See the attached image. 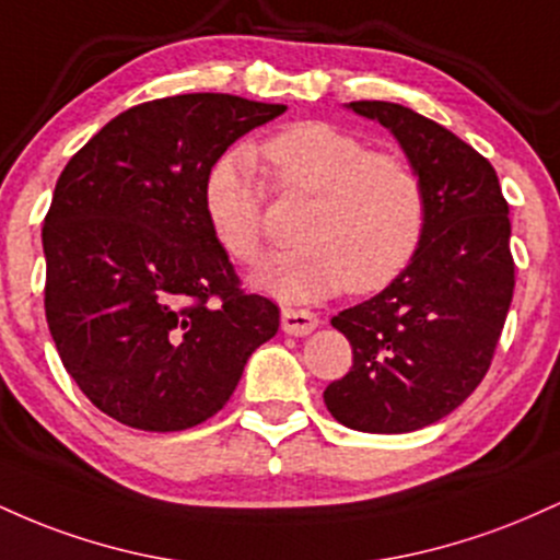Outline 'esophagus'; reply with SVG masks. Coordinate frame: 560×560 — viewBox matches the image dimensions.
I'll return each instance as SVG.
<instances>
[{"label":"esophagus","mask_w":560,"mask_h":560,"mask_svg":"<svg viewBox=\"0 0 560 560\" xmlns=\"http://www.w3.org/2000/svg\"><path fill=\"white\" fill-rule=\"evenodd\" d=\"M316 326V313L300 311V307H284V311H281V329L292 334V337H305V334H311Z\"/></svg>","instance_id":"esophagus-1"}]
</instances>
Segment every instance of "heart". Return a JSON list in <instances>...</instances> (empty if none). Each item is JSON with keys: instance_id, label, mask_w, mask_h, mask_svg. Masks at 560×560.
I'll list each match as a JSON object with an SVG mask.
<instances>
[{"instance_id": "1", "label": "heart", "mask_w": 560, "mask_h": 560, "mask_svg": "<svg viewBox=\"0 0 560 560\" xmlns=\"http://www.w3.org/2000/svg\"><path fill=\"white\" fill-rule=\"evenodd\" d=\"M279 197L311 199L294 240L300 247L262 268L258 284L281 300H316L347 289L371 294L389 287L419 255L429 223V195L419 168L374 152L355 133L302 120L260 144ZM202 210L223 253L255 266L266 244V186L244 150L210 163Z\"/></svg>"}]
</instances>
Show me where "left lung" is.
Instances as JSON below:
<instances>
[{
  "instance_id": "left-lung-1",
  "label": "left lung",
  "mask_w": 560,
  "mask_h": 560,
  "mask_svg": "<svg viewBox=\"0 0 560 560\" xmlns=\"http://www.w3.org/2000/svg\"><path fill=\"white\" fill-rule=\"evenodd\" d=\"M395 133L429 195L427 236L400 279L331 318L352 369L324 392L347 429L402 434L445 419L479 387L511 307V221L490 160L395 102H350Z\"/></svg>"
}]
</instances>
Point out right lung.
<instances>
[{"mask_svg": "<svg viewBox=\"0 0 560 560\" xmlns=\"http://www.w3.org/2000/svg\"><path fill=\"white\" fill-rule=\"evenodd\" d=\"M287 105L176 94L115 115L68 160L44 218V311L66 371L144 432L215 416L279 307L242 289L202 210L210 163Z\"/></svg>", "mask_w": 560, "mask_h": 560, "instance_id": "add662e5", "label": "right lung"}]
</instances>
